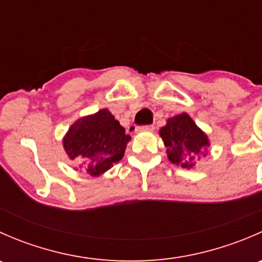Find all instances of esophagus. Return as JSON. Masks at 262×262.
<instances>
[{"label":"esophagus","instance_id":"34e87169","mask_svg":"<svg viewBox=\"0 0 262 262\" xmlns=\"http://www.w3.org/2000/svg\"><path fill=\"white\" fill-rule=\"evenodd\" d=\"M155 130V126L153 125H146V126H137L136 132L141 133V132H153Z\"/></svg>","mask_w":262,"mask_h":262}]
</instances>
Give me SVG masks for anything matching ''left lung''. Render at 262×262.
I'll return each mask as SVG.
<instances>
[{
    "instance_id": "8db88e82",
    "label": "left lung",
    "mask_w": 262,
    "mask_h": 262,
    "mask_svg": "<svg viewBox=\"0 0 262 262\" xmlns=\"http://www.w3.org/2000/svg\"><path fill=\"white\" fill-rule=\"evenodd\" d=\"M160 137L167 148L166 153L170 162L187 170L196 165L210 146L207 134L186 113L167 119L166 125L160 129Z\"/></svg>"
}]
</instances>
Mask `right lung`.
Returning a JSON list of instances; mask_svg holds the SVG:
<instances>
[{"mask_svg":"<svg viewBox=\"0 0 262 262\" xmlns=\"http://www.w3.org/2000/svg\"><path fill=\"white\" fill-rule=\"evenodd\" d=\"M130 137L107 109L76 120L63 137V148L77 167L94 178L123 158Z\"/></svg>","mask_w":262,"mask_h":262,"instance_id":"1","label":"right lung"}]
</instances>
